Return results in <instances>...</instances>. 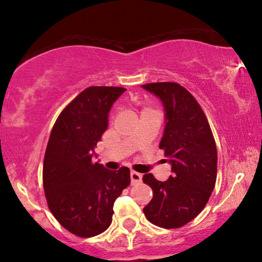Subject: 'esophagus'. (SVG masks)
Wrapping results in <instances>:
<instances>
[{
  "label": "esophagus",
  "instance_id": "34e87169",
  "mask_svg": "<svg viewBox=\"0 0 262 262\" xmlns=\"http://www.w3.org/2000/svg\"><path fill=\"white\" fill-rule=\"evenodd\" d=\"M130 178H131V185H136V184H139V182L142 181L143 175L137 173V171L132 170L130 173Z\"/></svg>",
  "mask_w": 262,
  "mask_h": 262
}]
</instances>
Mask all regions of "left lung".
<instances>
[{"label": "left lung", "mask_w": 262, "mask_h": 262, "mask_svg": "<svg viewBox=\"0 0 262 262\" xmlns=\"http://www.w3.org/2000/svg\"><path fill=\"white\" fill-rule=\"evenodd\" d=\"M160 99L164 111V130L160 149L171 167L166 181L152 174L143 177L152 188L151 202L143 209L157 227L180 228L202 212L217 178V148L202 107L187 89L174 82L143 84Z\"/></svg>", "instance_id": "1"}]
</instances>
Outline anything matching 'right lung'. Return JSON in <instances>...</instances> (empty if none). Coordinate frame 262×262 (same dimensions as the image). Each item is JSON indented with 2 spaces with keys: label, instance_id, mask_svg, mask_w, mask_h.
I'll return each instance as SVG.
<instances>
[{
  "label": "right lung",
  "instance_id": "add662e5",
  "mask_svg": "<svg viewBox=\"0 0 262 262\" xmlns=\"http://www.w3.org/2000/svg\"><path fill=\"white\" fill-rule=\"evenodd\" d=\"M126 91L88 87L59 114L46 146L42 184L49 209L67 230L92 237L112 223L113 205L130 185V169H106L94 148L108 127V113Z\"/></svg>",
  "mask_w": 262,
  "mask_h": 262
}]
</instances>
